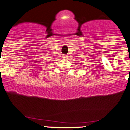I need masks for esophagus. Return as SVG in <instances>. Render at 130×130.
Masks as SVG:
<instances>
[{
    "instance_id": "34e87169",
    "label": "esophagus",
    "mask_w": 130,
    "mask_h": 130,
    "mask_svg": "<svg viewBox=\"0 0 130 130\" xmlns=\"http://www.w3.org/2000/svg\"><path fill=\"white\" fill-rule=\"evenodd\" d=\"M64 57V58H67L68 57V55H64V57Z\"/></svg>"
}]
</instances>
